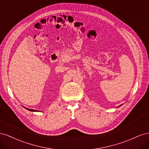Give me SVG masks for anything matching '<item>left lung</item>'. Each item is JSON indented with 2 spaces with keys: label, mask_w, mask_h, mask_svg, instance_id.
<instances>
[{
  "label": "left lung",
  "mask_w": 149,
  "mask_h": 149,
  "mask_svg": "<svg viewBox=\"0 0 149 149\" xmlns=\"http://www.w3.org/2000/svg\"><path fill=\"white\" fill-rule=\"evenodd\" d=\"M122 106V105H120V106H119V107H120V106Z\"/></svg>",
  "instance_id": "left-lung-1"
}]
</instances>
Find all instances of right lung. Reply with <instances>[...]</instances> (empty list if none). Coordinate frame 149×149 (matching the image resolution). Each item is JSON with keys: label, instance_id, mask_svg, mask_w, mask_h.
<instances>
[{"label": "right lung", "instance_id": "add662e5", "mask_svg": "<svg viewBox=\"0 0 149 149\" xmlns=\"http://www.w3.org/2000/svg\"><path fill=\"white\" fill-rule=\"evenodd\" d=\"M26 109H27V110H29V111H32V112H37L38 111H37V110H35V109H28V108H26V107H25Z\"/></svg>", "mask_w": 149, "mask_h": 149}]
</instances>
